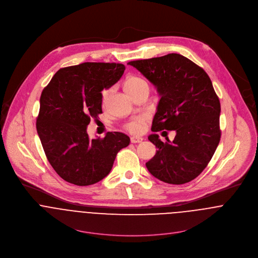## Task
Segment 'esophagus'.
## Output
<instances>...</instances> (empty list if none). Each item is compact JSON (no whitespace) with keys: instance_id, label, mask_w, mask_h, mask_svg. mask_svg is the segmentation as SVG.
Here are the masks:
<instances>
[{"instance_id":"1","label":"esophagus","mask_w":258,"mask_h":258,"mask_svg":"<svg viewBox=\"0 0 258 258\" xmlns=\"http://www.w3.org/2000/svg\"><path fill=\"white\" fill-rule=\"evenodd\" d=\"M143 141L142 137H131V142L132 143H141Z\"/></svg>"}]
</instances>
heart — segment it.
<instances>
[{
	"label": "heart",
	"mask_w": 258,
	"mask_h": 258,
	"mask_svg": "<svg viewBox=\"0 0 258 258\" xmlns=\"http://www.w3.org/2000/svg\"><path fill=\"white\" fill-rule=\"evenodd\" d=\"M125 89L130 95H132L139 90L149 89V85L143 78L138 77V76H131L125 82ZM111 92H112V88L104 90L102 92L103 104H106L108 102ZM146 120H147V116H145V115L134 117L125 124V128L132 134H139L144 130V124H145Z\"/></svg>",
	"instance_id": "heart-1"
}]
</instances>
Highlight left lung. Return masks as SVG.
Returning <instances> with one entry per match:
<instances>
[{
    "instance_id": "left-lung-1",
    "label": "left lung",
    "mask_w": 258,
    "mask_h": 258,
    "mask_svg": "<svg viewBox=\"0 0 258 258\" xmlns=\"http://www.w3.org/2000/svg\"><path fill=\"white\" fill-rule=\"evenodd\" d=\"M157 88L160 100L152 131L176 132L171 142L154 133L148 139L156 148L148 171L168 184H185L208 166L221 139V103L207 73L178 53L130 61ZM167 133V132H166Z\"/></svg>"
}]
</instances>
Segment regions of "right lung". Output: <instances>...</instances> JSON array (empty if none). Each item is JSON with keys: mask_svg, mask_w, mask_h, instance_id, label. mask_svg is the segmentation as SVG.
Returning <instances> with one entry per match:
<instances>
[{"mask_svg": "<svg viewBox=\"0 0 258 258\" xmlns=\"http://www.w3.org/2000/svg\"><path fill=\"white\" fill-rule=\"evenodd\" d=\"M121 63L84 62L59 70L42 90L37 135L46 158L64 181L76 185L96 184L113 167L117 153L130 138L108 132L89 139L90 118L102 113V93L124 74Z\"/></svg>", "mask_w": 258, "mask_h": 258, "instance_id": "add662e5", "label": "right lung"}]
</instances>
